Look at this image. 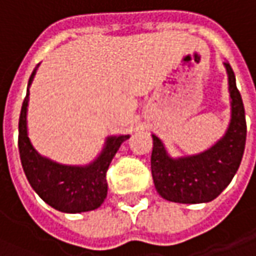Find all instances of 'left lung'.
Masks as SVG:
<instances>
[{
    "label": "left lung",
    "instance_id": "8db88e82",
    "mask_svg": "<svg viewBox=\"0 0 256 256\" xmlns=\"http://www.w3.org/2000/svg\"><path fill=\"white\" fill-rule=\"evenodd\" d=\"M228 72L232 116L225 136L198 156L172 160L163 143L153 134L152 174L157 192L168 201L200 204L216 198L231 182L242 160L246 140V122L241 93L235 84L231 65Z\"/></svg>",
    "mask_w": 256,
    "mask_h": 256
}]
</instances>
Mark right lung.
Here are the masks:
<instances>
[{
	"instance_id": "add662e5",
	"label": "right lung",
	"mask_w": 256,
	"mask_h": 256,
	"mask_svg": "<svg viewBox=\"0 0 256 256\" xmlns=\"http://www.w3.org/2000/svg\"><path fill=\"white\" fill-rule=\"evenodd\" d=\"M38 68V65H36ZM34 69L28 86L31 84ZM30 89L22 103L18 126V148L26 178L40 198L50 207L62 212H84L100 207L108 196L106 172L119 150L120 144L128 136H114L108 138L106 147L96 162L86 167L62 166L44 158L32 147L26 133V106Z\"/></svg>"
}]
</instances>
